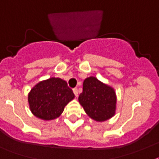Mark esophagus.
Returning <instances> with one entry per match:
<instances>
[{
    "label": "esophagus",
    "instance_id": "1",
    "mask_svg": "<svg viewBox=\"0 0 159 159\" xmlns=\"http://www.w3.org/2000/svg\"><path fill=\"white\" fill-rule=\"evenodd\" d=\"M73 93H74V95H75L76 96H77V95H78V90H77V88H73Z\"/></svg>",
    "mask_w": 159,
    "mask_h": 159
}]
</instances>
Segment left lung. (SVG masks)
I'll use <instances>...</instances> for the list:
<instances>
[{
	"label": "left lung",
	"mask_w": 159,
	"mask_h": 159,
	"mask_svg": "<svg viewBox=\"0 0 159 159\" xmlns=\"http://www.w3.org/2000/svg\"><path fill=\"white\" fill-rule=\"evenodd\" d=\"M80 104L90 117L95 121H105L113 117L116 109V95L113 88L90 77L83 82L80 94Z\"/></svg>",
	"instance_id": "obj_1"
}]
</instances>
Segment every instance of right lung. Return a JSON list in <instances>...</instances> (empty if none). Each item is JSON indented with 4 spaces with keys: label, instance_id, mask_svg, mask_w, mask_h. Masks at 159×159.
<instances>
[{
    "label": "right lung",
    "instance_id": "add662e5",
    "mask_svg": "<svg viewBox=\"0 0 159 159\" xmlns=\"http://www.w3.org/2000/svg\"><path fill=\"white\" fill-rule=\"evenodd\" d=\"M73 98L74 94L65 81L51 77L39 82L31 90L28 102L36 117L51 120L59 117L65 105Z\"/></svg>",
    "mask_w": 159,
    "mask_h": 159
}]
</instances>
